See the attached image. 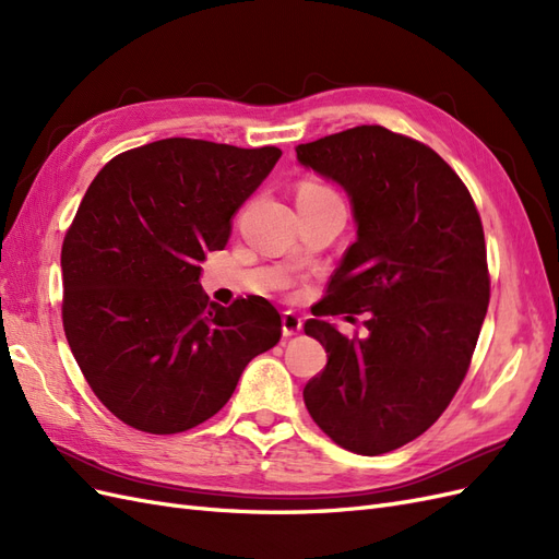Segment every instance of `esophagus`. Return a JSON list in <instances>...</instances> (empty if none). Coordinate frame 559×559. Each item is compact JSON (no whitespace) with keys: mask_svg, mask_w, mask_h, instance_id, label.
I'll return each mask as SVG.
<instances>
[{"mask_svg":"<svg viewBox=\"0 0 559 559\" xmlns=\"http://www.w3.org/2000/svg\"><path fill=\"white\" fill-rule=\"evenodd\" d=\"M302 329V319L296 312H284L282 314V333L284 337H292Z\"/></svg>","mask_w":559,"mask_h":559,"instance_id":"esophagus-1","label":"esophagus"}]
</instances>
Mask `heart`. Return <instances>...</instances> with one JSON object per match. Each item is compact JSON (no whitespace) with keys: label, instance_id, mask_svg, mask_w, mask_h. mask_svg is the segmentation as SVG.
<instances>
[{"label":"heart","instance_id":"obj_1","mask_svg":"<svg viewBox=\"0 0 559 559\" xmlns=\"http://www.w3.org/2000/svg\"><path fill=\"white\" fill-rule=\"evenodd\" d=\"M298 195H337L331 186L319 183V181H302Z\"/></svg>","mask_w":559,"mask_h":559}]
</instances>
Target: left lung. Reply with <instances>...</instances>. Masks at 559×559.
<instances>
[{"mask_svg": "<svg viewBox=\"0 0 559 559\" xmlns=\"http://www.w3.org/2000/svg\"><path fill=\"white\" fill-rule=\"evenodd\" d=\"M296 156L343 186L357 218V242L312 314H368L364 337L306 321L329 361L302 399L333 443L392 452L425 433L466 378L489 302L480 214L431 146L382 126L298 144Z\"/></svg>", "mask_w": 559, "mask_h": 559, "instance_id": "1", "label": "left lung"}]
</instances>
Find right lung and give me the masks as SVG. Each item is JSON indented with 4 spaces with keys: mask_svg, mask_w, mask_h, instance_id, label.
<instances>
[{
    "mask_svg": "<svg viewBox=\"0 0 559 559\" xmlns=\"http://www.w3.org/2000/svg\"><path fill=\"white\" fill-rule=\"evenodd\" d=\"M277 146L170 138L97 173L62 242V326L83 378L123 425L189 431L233 396L245 366L282 337L261 296L230 308L198 284L207 251L270 175Z\"/></svg>",
    "mask_w": 559,
    "mask_h": 559,
    "instance_id": "add662e5",
    "label": "right lung"
}]
</instances>
